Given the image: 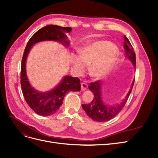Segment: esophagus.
<instances>
[{"mask_svg":"<svg viewBox=\"0 0 158 158\" xmlns=\"http://www.w3.org/2000/svg\"><path fill=\"white\" fill-rule=\"evenodd\" d=\"M88 88V84L85 82L81 83V89L82 91H85Z\"/></svg>","mask_w":158,"mask_h":158,"instance_id":"obj_1","label":"esophagus"}]
</instances>
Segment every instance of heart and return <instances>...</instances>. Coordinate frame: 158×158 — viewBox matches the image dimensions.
I'll list each match as a JSON object with an SVG mask.
<instances>
[{
  "label": "heart",
  "mask_w": 158,
  "mask_h": 158,
  "mask_svg": "<svg viewBox=\"0 0 158 158\" xmlns=\"http://www.w3.org/2000/svg\"><path fill=\"white\" fill-rule=\"evenodd\" d=\"M80 56H75L72 63L78 73H82L85 65H89L91 76L100 78L111 70L117 57V49L107 41H97L79 51Z\"/></svg>",
  "instance_id": "obj_1"
}]
</instances>
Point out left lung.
Returning <instances> with one entry per match:
<instances>
[{
  "label": "left lung",
  "mask_w": 158,
  "mask_h": 158,
  "mask_svg": "<svg viewBox=\"0 0 158 158\" xmlns=\"http://www.w3.org/2000/svg\"><path fill=\"white\" fill-rule=\"evenodd\" d=\"M124 40H125L124 48L126 51V56L131 60L134 66H136V55L133 47L125 35L124 36ZM134 83L135 80H133L131 88L125 99L120 104L114 106H107L103 103L101 98V82L99 80L89 83L88 88L94 93V97L92 102L88 104H82L83 109L85 111L87 115L95 121L106 122L111 120L115 117L125 106L133 88Z\"/></svg>",
  "instance_id": "left-lung-1"
}]
</instances>
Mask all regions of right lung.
<instances>
[{"label":"right lung","mask_w":158,"mask_h":158,"mask_svg":"<svg viewBox=\"0 0 158 158\" xmlns=\"http://www.w3.org/2000/svg\"><path fill=\"white\" fill-rule=\"evenodd\" d=\"M70 27L48 25L41 28L28 41L22 56L20 72V84L23 97L28 106L41 116H49L59 109L66 94L74 91L80 92V80L78 78L65 76L56 86L47 92H40L33 89L29 82L26 72V60L31 46L37 42L52 40L69 45L65 33L71 31Z\"/></svg>","instance_id":"add662e5"}]
</instances>
